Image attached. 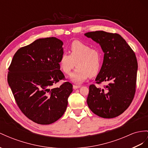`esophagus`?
Masks as SVG:
<instances>
[{"label": "esophagus", "instance_id": "34e87169", "mask_svg": "<svg viewBox=\"0 0 148 148\" xmlns=\"http://www.w3.org/2000/svg\"><path fill=\"white\" fill-rule=\"evenodd\" d=\"M81 87V86H77V85H73V88L74 89H78Z\"/></svg>", "mask_w": 148, "mask_h": 148}]
</instances>
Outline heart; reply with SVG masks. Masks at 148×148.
<instances>
[{"label": "heart", "mask_w": 148, "mask_h": 148, "mask_svg": "<svg viewBox=\"0 0 148 148\" xmlns=\"http://www.w3.org/2000/svg\"><path fill=\"white\" fill-rule=\"evenodd\" d=\"M69 54L64 52L60 56L59 64L60 69L66 74H70L77 66V69L72 74L71 79L81 83L89 76L95 77L99 73L101 66V55L96 49L79 40H74L68 49Z\"/></svg>", "instance_id": "heart-1"}]
</instances>
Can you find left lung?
Returning <instances> with one entry per match:
<instances>
[{
    "label": "left lung",
    "mask_w": 148,
    "mask_h": 148,
    "mask_svg": "<svg viewBox=\"0 0 148 148\" xmlns=\"http://www.w3.org/2000/svg\"><path fill=\"white\" fill-rule=\"evenodd\" d=\"M85 36L99 44L104 52L96 83H108L103 88L90 85L87 103L98 116L116 117L126 110L134 97L138 71L135 53L118 34L99 31Z\"/></svg>",
    "instance_id": "1"
}]
</instances>
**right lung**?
<instances>
[{"instance_id":"1","label":"right lung","mask_w":148,"mask_h":148,"mask_svg":"<svg viewBox=\"0 0 148 148\" xmlns=\"http://www.w3.org/2000/svg\"><path fill=\"white\" fill-rule=\"evenodd\" d=\"M63 42L56 37L39 39L20 48L9 67L7 81L22 112L33 122L50 124L66 111L73 84L65 82L59 64Z\"/></svg>"}]
</instances>
